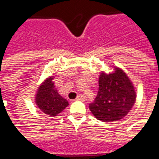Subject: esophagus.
<instances>
[{
    "label": "esophagus",
    "instance_id": "1",
    "mask_svg": "<svg viewBox=\"0 0 159 159\" xmlns=\"http://www.w3.org/2000/svg\"><path fill=\"white\" fill-rule=\"evenodd\" d=\"M83 96L82 95V94H78L76 98V100H83Z\"/></svg>",
    "mask_w": 159,
    "mask_h": 159
}]
</instances>
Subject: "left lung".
<instances>
[{"mask_svg": "<svg viewBox=\"0 0 159 159\" xmlns=\"http://www.w3.org/2000/svg\"><path fill=\"white\" fill-rule=\"evenodd\" d=\"M135 98L136 93L129 78L122 70L116 68L110 74L101 73L98 94L89 109L102 122L117 121L129 112Z\"/></svg>", "mask_w": 159, "mask_h": 159, "instance_id": "left-lung-1", "label": "left lung"}]
</instances>
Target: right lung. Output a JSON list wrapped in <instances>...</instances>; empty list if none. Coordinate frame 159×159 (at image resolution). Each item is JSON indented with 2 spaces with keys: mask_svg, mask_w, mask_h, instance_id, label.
I'll return each instance as SVG.
<instances>
[{
  "mask_svg": "<svg viewBox=\"0 0 159 159\" xmlns=\"http://www.w3.org/2000/svg\"><path fill=\"white\" fill-rule=\"evenodd\" d=\"M52 76L47 79L39 88L36 97V105L45 114L57 116L69 104L68 101L59 95L52 83Z\"/></svg>",
  "mask_w": 159,
  "mask_h": 159,
  "instance_id": "obj_1",
  "label": "right lung"
}]
</instances>
